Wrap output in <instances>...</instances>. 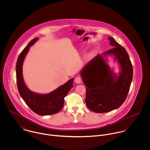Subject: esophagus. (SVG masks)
Instances as JSON below:
<instances>
[{
	"label": "esophagus",
	"mask_w": 150,
	"mask_h": 150,
	"mask_svg": "<svg viewBox=\"0 0 150 150\" xmlns=\"http://www.w3.org/2000/svg\"><path fill=\"white\" fill-rule=\"evenodd\" d=\"M74 81L76 84H81L82 82V79L80 77H76L74 79Z\"/></svg>",
	"instance_id": "esophagus-1"
}]
</instances>
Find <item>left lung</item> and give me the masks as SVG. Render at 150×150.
Listing matches in <instances>:
<instances>
[{
  "instance_id": "1",
  "label": "left lung",
  "mask_w": 150,
  "mask_h": 150,
  "mask_svg": "<svg viewBox=\"0 0 150 150\" xmlns=\"http://www.w3.org/2000/svg\"><path fill=\"white\" fill-rule=\"evenodd\" d=\"M108 39L113 48L96 55L80 72L86 86V105L96 113L120 107L127 98L133 78L132 64L127 51L113 38ZM111 55L119 65L118 74L107 63L108 57Z\"/></svg>"
}]
</instances>
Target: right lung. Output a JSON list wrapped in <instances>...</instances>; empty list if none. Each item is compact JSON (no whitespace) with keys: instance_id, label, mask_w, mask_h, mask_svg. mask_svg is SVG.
<instances>
[{"instance_id":"add662e5","label":"right lung","mask_w":150,"mask_h":150,"mask_svg":"<svg viewBox=\"0 0 150 150\" xmlns=\"http://www.w3.org/2000/svg\"><path fill=\"white\" fill-rule=\"evenodd\" d=\"M39 38L31 40L20 54L16 64V77L18 92L22 99L29 107L40 115H48L58 112L64 106V98L73 86L74 79L71 78L65 84L52 92L41 94L30 91L26 86L22 74V66L30 47Z\"/></svg>"}]
</instances>
